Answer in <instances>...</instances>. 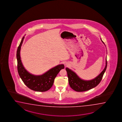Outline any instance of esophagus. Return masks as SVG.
Instances as JSON below:
<instances>
[{
    "label": "esophagus",
    "instance_id": "obj_1",
    "mask_svg": "<svg viewBox=\"0 0 122 122\" xmlns=\"http://www.w3.org/2000/svg\"><path fill=\"white\" fill-rule=\"evenodd\" d=\"M66 65H67V64H66Z\"/></svg>",
    "mask_w": 122,
    "mask_h": 122
}]
</instances>
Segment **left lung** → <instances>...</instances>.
I'll return each instance as SVG.
<instances>
[{
  "label": "left lung",
  "instance_id": "left-lung-1",
  "mask_svg": "<svg viewBox=\"0 0 122 122\" xmlns=\"http://www.w3.org/2000/svg\"><path fill=\"white\" fill-rule=\"evenodd\" d=\"M101 40L105 44L103 41H102L101 38ZM105 67L102 72L94 79L90 80H83L79 77L74 72L71 70L69 68L66 67V70L67 73L68 81L70 87L73 90L77 92L87 91L96 87L101 81L104 74L106 70L107 66L106 58L105 60Z\"/></svg>",
  "mask_w": 122,
  "mask_h": 122
}]
</instances>
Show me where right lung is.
<instances>
[{
    "label": "right lung",
    "mask_w": 122,
    "mask_h": 122,
    "mask_svg": "<svg viewBox=\"0 0 122 122\" xmlns=\"http://www.w3.org/2000/svg\"><path fill=\"white\" fill-rule=\"evenodd\" d=\"M25 37H23L17 52V70L19 75L25 85L29 88L37 92H45L51 88L58 72L64 69L63 64H59L50 69L41 75H34L29 72L23 66L20 56L21 47Z\"/></svg>",
    "instance_id": "right-lung-1"
}]
</instances>
